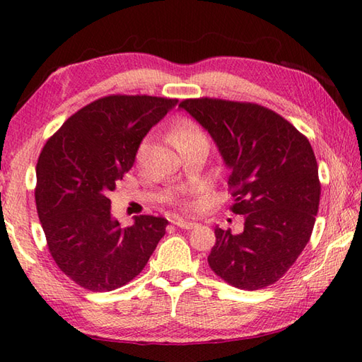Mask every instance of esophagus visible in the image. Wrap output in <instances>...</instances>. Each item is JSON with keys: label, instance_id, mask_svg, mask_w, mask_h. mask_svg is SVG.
I'll list each match as a JSON object with an SVG mask.
<instances>
[{"label": "esophagus", "instance_id": "34e87169", "mask_svg": "<svg viewBox=\"0 0 362 362\" xmlns=\"http://www.w3.org/2000/svg\"><path fill=\"white\" fill-rule=\"evenodd\" d=\"M174 226H177L179 228H187V230H189V228H193L196 224H194V222H191V221L177 219V221L174 222Z\"/></svg>", "mask_w": 362, "mask_h": 362}]
</instances>
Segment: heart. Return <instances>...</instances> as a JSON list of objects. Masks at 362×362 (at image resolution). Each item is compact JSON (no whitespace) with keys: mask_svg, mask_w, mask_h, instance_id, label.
Listing matches in <instances>:
<instances>
[{"mask_svg":"<svg viewBox=\"0 0 362 362\" xmlns=\"http://www.w3.org/2000/svg\"><path fill=\"white\" fill-rule=\"evenodd\" d=\"M171 140L177 146V148H180V146L188 144V143L206 141V138H205V134L202 132V129L199 127L194 121L182 119L173 127ZM148 144H149L148 140H143L140 144H138V149H136V160L138 161L143 160L146 151H148Z\"/></svg>","mask_w":362,"mask_h":362,"instance_id":"heart-1","label":"heart"}]
</instances>
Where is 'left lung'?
Masks as SVG:
<instances>
[{
	"mask_svg": "<svg viewBox=\"0 0 362 362\" xmlns=\"http://www.w3.org/2000/svg\"><path fill=\"white\" fill-rule=\"evenodd\" d=\"M216 143L244 230L214 228L211 271L235 288L279 281L308 244L320 201L319 168L303 134L271 109L199 98L180 103Z\"/></svg>",
	"mask_w": 362,
	"mask_h": 362,
	"instance_id": "8db88e82",
	"label": "left lung"
}]
</instances>
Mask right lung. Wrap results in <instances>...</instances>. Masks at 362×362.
Listing matches in <instances>:
<instances>
[{
  "instance_id": "1",
  "label": "right lung",
  "mask_w": 362,
  "mask_h": 362,
  "mask_svg": "<svg viewBox=\"0 0 362 362\" xmlns=\"http://www.w3.org/2000/svg\"><path fill=\"white\" fill-rule=\"evenodd\" d=\"M177 104L157 96L110 95L68 118L37 161L35 205L52 259L93 292L124 286L166 233L165 218L141 214L122 228L109 194L134 166L138 144Z\"/></svg>"
}]
</instances>
